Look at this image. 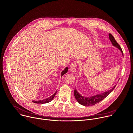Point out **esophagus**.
I'll return each instance as SVG.
<instances>
[{
	"instance_id": "obj_1",
	"label": "esophagus",
	"mask_w": 133,
	"mask_h": 133,
	"mask_svg": "<svg viewBox=\"0 0 133 133\" xmlns=\"http://www.w3.org/2000/svg\"><path fill=\"white\" fill-rule=\"evenodd\" d=\"M76 63L75 62H72L71 64H70V71L72 72H75L76 70Z\"/></svg>"
}]
</instances>
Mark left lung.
Segmentation results:
<instances>
[{"label": "left lung", "instance_id": "left-lung-1", "mask_svg": "<svg viewBox=\"0 0 133 133\" xmlns=\"http://www.w3.org/2000/svg\"><path fill=\"white\" fill-rule=\"evenodd\" d=\"M109 38L112 42V44L115 46V47L117 48L122 52L123 56V53L122 51V50L119 46V44L117 43V42L116 41L114 37L111 34H109ZM116 85L114 86L113 88H112V89L107 92H104L103 94H100V95H97L96 96H94L92 97H83L81 95H80L77 91L76 90V89L74 90V96L77 101L81 105H84V106H92L94 105L99 102H100L101 101L103 100L104 98H105L115 88Z\"/></svg>", "mask_w": 133, "mask_h": 133}]
</instances>
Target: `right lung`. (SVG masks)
Instances as JSON below:
<instances>
[{
  "label": "right lung",
  "instance_id": "1",
  "mask_svg": "<svg viewBox=\"0 0 133 133\" xmlns=\"http://www.w3.org/2000/svg\"><path fill=\"white\" fill-rule=\"evenodd\" d=\"M68 70V67H66L62 72V76L63 75H64L65 74H66L67 71ZM56 92H57V91L54 93V94H53L52 96H51L50 97L46 99H44V100H40V101H32L33 102L35 103H38V104H43V103H49L50 102H51L53 99V98H54L55 96L56 95Z\"/></svg>",
  "mask_w": 133,
  "mask_h": 133
}]
</instances>
